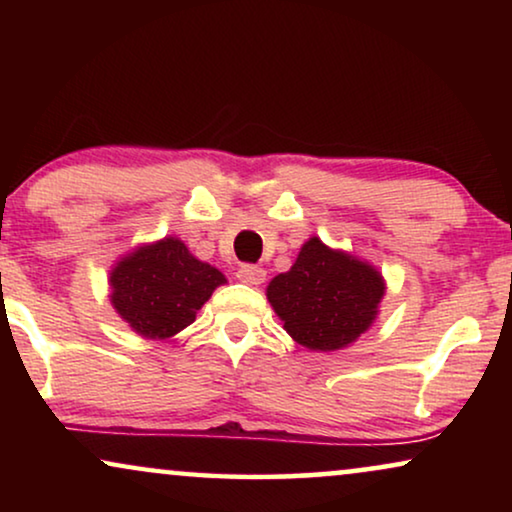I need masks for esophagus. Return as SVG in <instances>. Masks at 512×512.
Returning <instances> with one entry per match:
<instances>
[{"instance_id":"34e87169","label":"esophagus","mask_w":512,"mask_h":512,"mask_svg":"<svg viewBox=\"0 0 512 512\" xmlns=\"http://www.w3.org/2000/svg\"><path fill=\"white\" fill-rule=\"evenodd\" d=\"M237 279L249 286H258L265 282V270L258 268V265H254V263H244L237 268Z\"/></svg>"}]
</instances>
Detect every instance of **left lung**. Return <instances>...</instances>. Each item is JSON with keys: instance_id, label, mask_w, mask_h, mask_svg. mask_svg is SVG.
Wrapping results in <instances>:
<instances>
[{"instance_id": "left-lung-1", "label": "left lung", "mask_w": 512, "mask_h": 512, "mask_svg": "<svg viewBox=\"0 0 512 512\" xmlns=\"http://www.w3.org/2000/svg\"><path fill=\"white\" fill-rule=\"evenodd\" d=\"M384 296L380 272L312 237L293 268L268 286V300L298 345L317 352L347 347L373 324Z\"/></svg>"}]
</instances>
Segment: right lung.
Masks as SVG:
<instances>
[{
    "mask_svg": "<svg viewBox=\"0 0 512 512\" xmlns=\"http://www.w3.org/2000/svg\"><path fill=\"white\" fill-rule=\"evenodd\" d=\"M226 277L198 261L186 244L165 237L125 256L111 272V303L144 338H170L195 321Z\"/></svg>",
    "mask_w": 512,
    "mask_h": 512,
    "instance_id": "obj_1",
    "label": "right lung"
}]
</instances>
